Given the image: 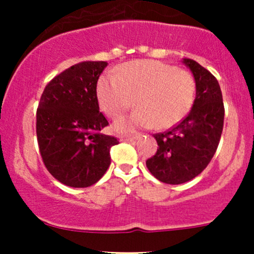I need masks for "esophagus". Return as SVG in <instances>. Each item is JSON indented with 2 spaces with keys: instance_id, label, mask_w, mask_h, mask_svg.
<instances>
[{
  "instance_id": "1",
  "label": "esophagus",
  "mask_w": 254,
  "mask_h": 254,
  "mask_svg": "<svg viewBox=\"0 0 254 254\" xmlns=\"http://www.w3.org/2000/svg\"><path fill=\"white\" fill-rule=\"evenodd\" d=\"M138 137H139V135H135V136H125V135H123V136L119 137V138H121L122 142H129V141H133V139L138 138Z\"/></svg>"
}]
</instances>
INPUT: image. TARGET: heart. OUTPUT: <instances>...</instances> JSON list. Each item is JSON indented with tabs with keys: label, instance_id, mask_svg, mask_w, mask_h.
Returning <instances> with one entry per match:
<instances>
[{
	"label": "heart",
	"instance_id": "1",
	"mask_svg": "<svg viewBox=\"0 0 254 254\" xmlns=\"http://www.w3.org/2000/svg\"><path fill=\"white\" fill-rule=\"evenodd\" d=\"M196 80L189 71L159 61H133L118 69L117 75H104L97 83L101 110L118 118L133 104L137 110L118 119V132L144 127L170 129L190 112L196 98Z\"/></svg>",
	"mask_w": 254,
	"mask_h": 254
}]
</instances>
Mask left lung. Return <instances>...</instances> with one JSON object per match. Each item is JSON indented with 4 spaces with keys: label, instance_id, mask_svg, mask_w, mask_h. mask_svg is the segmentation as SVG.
<instances>
[{
    "label": "left lung",
    "instance_id": "obj_1",
    "mask_svg": "<svg viewBox=\"0 0 254 254\" xmlns=\"http://www.w3.org/2000/svg\"><path fill=\"white\" fill-rule=\"evenodd\" d=\"M196 80V99L188 116L165 132L154 133L155 155L145 161L160 182L178 185L202 173L211 161L223 130L224 106L216 77L196 61L184 58Z\"/></svg>",
    "mask_w": 254,
    "mask_h": 254
}]
</instances>
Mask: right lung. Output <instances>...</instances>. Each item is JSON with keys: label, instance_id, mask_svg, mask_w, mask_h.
<instances>
[{"label": "right lung", "instance_id": "obj_1", "mask_svg": "<svg viewBox=\"0 0 254 254\" xmlns=\"http://www.w3.org/2000/svg\"><path fill=\"white\" fill-rule=\"evenodd\" d=\"M106 62L86 61L46 84L37 109V139L46 170L60 183L88 188L111 164L117 137L105 135L109 122L99 111L97 83Z\"/></svg>", "mask_w": 254, "mask_h": 254}]
</instances>
